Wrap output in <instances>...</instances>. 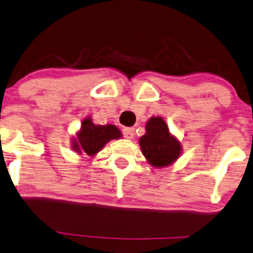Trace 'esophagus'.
<instances>
[{"label":"esophagus","mask_w":253,"mask_h":253,"mask_svg":"<svg viewBox=\"0 0 253 253\" xmlns=\"http://www.w3.org/2000/svg\"><path fill=\"white\" fill-rule=\"evenodd\" d=\"M123 135L127 139H132L135 137V129L133 127H124Z\"/></svg>","instance_id":"esophagus-1"}]
</instances>
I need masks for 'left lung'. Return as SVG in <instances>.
Listing matches in <instances>:
<instances>
[{"label":"left lung","mask_w":253,"mask_h":253,"mask_svg":"<svg viewBox=\"0 0 253 253\" xmlns=\"http://www.w3.org/2000/svg\"><path fill=\"white\" fill-rule=\"evenodd\" d=\"M144 157L155 168H164L178 160L182 145L169 131L162 117H151L146 122L145 133L139 138Z\"/></svg>","instance_id":"left-lung-1"}]
</instances>
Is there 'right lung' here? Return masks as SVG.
I'll return each mask as SVG.
<instances>
[{"label": "right lung", "mask_w": 253, "mask_h": 253, "mask_svg": "<svg viewBox=\"0 0 253 253\" xmlns=\"http://www.w3.org/2000/svg\"><path fill=\"white\" fill-rule=\"evenodd\" d=\"M121 137L122 132L116 126L112 124L98 126L93 124L91 118L88 117L82 121L80 131L76 133V137L71 142V148L80 155L86 154L88 156H95L108 142Z\"/></svg>", "instance_id": "add662e5"}]
</instances>
